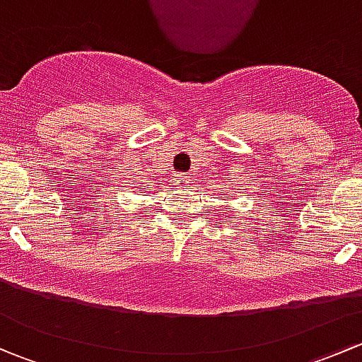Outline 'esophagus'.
<instances>
[{
  "label": "esophagus",
  "instance_id": "34e87169",
  "mask_svg": "<svg viewBox=\"0 0 362 362\" xmlns=\"http://www.w3.org/2000/svg\"><path fill=\"white\" fill-rule=\"evenodd\" d=\"M171 184H173L177 189H185L189 187V184H191V178L185 177V175H175V177L171 178Z\"/></svg>",
  "mask_w": 362,
  "mask_h": 362
}]
</instances>
